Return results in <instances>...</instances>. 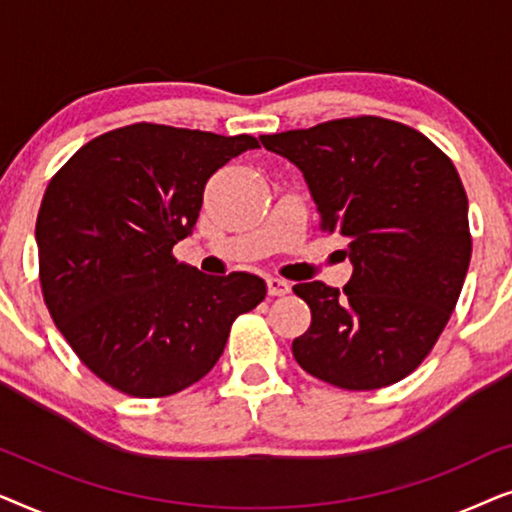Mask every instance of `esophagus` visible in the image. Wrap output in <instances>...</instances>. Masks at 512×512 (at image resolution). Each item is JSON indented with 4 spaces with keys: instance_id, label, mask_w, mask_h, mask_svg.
Instances as JSON below:
<instances>
[{
    "instance_id": "obj_1",
    "label": "esophagus",
    "mask_w": 512,
    "mask_h": 512,
    "mask_svg": "<svg viewBox=\"0 0 512 512\" xmlns=\"http://www.w3.org/2000/svg\"><path fill=\"white\" fill-rule=\"evenodd\" d=\"M291 291V282L282 277H268V293L270 296H286Z\"/></svg>"
}]
</instances>
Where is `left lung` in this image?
Segmentation results:
<instances>
[{
  "label": "left lung",
  "mask_w": 512,
  "mask_h": 512,
  "mask_svg": "<svg viewBox=\"0 0 512 512\" xmlns=\"http://www.w3.org/2000/svg\"><path fill=\"white\" fill-rule=\"evenodd\" d=\"M303 172L324 233L345 237V289L293 286L312 324L293 340L298 366L349 391L408 377L436 345L471 263L468 198L429 137L380 116L335 118L263 135Z\"/></svg>",
  "instance_id": "8db88e82"
}]
</instances>
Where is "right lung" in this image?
Returning a JSON list of instances; mask_svg holds the SVG:
<instances>
[{
  "label": "right lung",
  "instance_id": "add662e5",
  "mask_svg": "<svg viewBox=\"0 0 512 512\" xmlns=\"http://www.w3.org/2000/svg\"><path fill=\"white\" fill-rule=\"evenodd\" d=\"M251 135L132 123L83 144L48 181L37 216L44 303L83 366L135 398L202 380L230 326L268 293L261 277L177 263L207 179Z\"/></svg>",
  "mask_w": 512,
  "mask_h": 512
}]
</instances>
